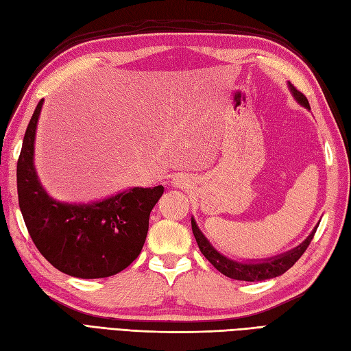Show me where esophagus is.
Masks as SVG:
<instances>
[{
  "mask_svg": "<svg viewBox=\"0 0 351 351\" xmlns=\"http://www.w3.org/2000/svg\"><path fill=\"white\" fill-rule=\"evenodd\" d=\"M170 184H171V187H175V189H187V187H190L191 181H190L189 175L176 173V175L171 176Z\"/></svg>",
  "mask_w": 351,
  "mask_h": 351,
  "instance_id": "1",
  "label": "esophagus"
}]
</instances>
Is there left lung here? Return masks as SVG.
Returning <instances> with one entry per match:
<instances>
[{
  "instance_id": "left-lung-1",
  "label": "left lung",
  "mask_w": 351,
  "mask_h": 351,
  "mask_svg": "<svg viewBox=\"0 0 351 351\" xmlns=\"http://www.w3.org/2000/svg\"><path fill=\"white\" fill-rule=\"evenodd\" d=\"M288 88H289L291 95L294 96V99L299 102L302 107L311 110L306 96L297 90V88L291 83H288ZM318 225L319 223H317V226L312 229V232L308 235L306 240H304L302 244H299L297 247L291 249L285 253H280V255L265 258V259L240 261V259L230 258V256L225 255V253H221L220 250L215 249L211 244V241L204 235L202 230L199 229L195 217H191L193 234H195V238H196L200 252H202V255L208 261H210V263L215 268H217L220 273L228 276V278L235 279V280H245V282L273 279V278H278V276L283 274L287 270H289V268L293 267L297 261H299V258L303 255L304 250L308 249L309 243L312 241V238H314V234L317 232Z\"/></svg>"
}]
</instances>
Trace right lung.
I'll return each mask as SVG.
<instances>
[{
  "instance_id": "obj_1",
  "label": "right lung",
  "mask_w": 351,
  "mask_h": 351,
  "mask_svg": "<svg viewBox=\"0 0 351 351\" xmlns=\"http://www.w3.org/2000/svg\"><path fill=\"white\" fill-rule=\"evenodd\" d=\"M43 99L29 121L18 160L19 208L39 252L64 274L101 279L125 270L147 235L149 215L164 193L132 187L88 204L60 202L45 190L34 166V141Z\"/></svg>"
}]
</instances>
